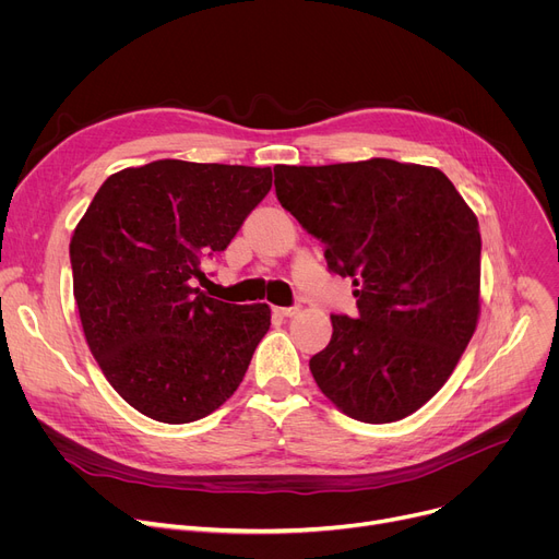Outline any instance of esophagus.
Instances as JSON below:
<instances>
[{
  "label": "esophagus",
  "instance_id": "34e87169",
  "mask_svg": "<svg viewBox=\"0 0 559 559\" xmlns=\"http://www.w3.org/2000/svg\"><path fill=\"white\" fill-rule=\"evenodd\" d=\"M278 317H295L299 312V306H287V308H274Z\"/></svg>",
  "mask_w": 559,
  "mask_h": 559
}]
</instances>
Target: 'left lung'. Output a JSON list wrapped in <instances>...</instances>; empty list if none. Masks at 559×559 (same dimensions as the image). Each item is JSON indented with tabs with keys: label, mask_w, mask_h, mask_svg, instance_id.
I'll return each mask as SVG.
<instances>
[{
	"label": "left lung",
	"mask_w": 559,
	"mask_h": 559,
	"mask_svg": "<svg viewBox=\"0 0 559 559\" xmlns=\"http://www.w3.org/2000/svg\"><path fill=\"white\" fill-rule=\"evenodd\" d=\"M276 199L350 278L358 314H331L310 371L344 415L399 421L430 401L478 321L480 230L435 167L390 158L274 167Z\"/></svg>",
	"instance_id": "obj_1"
}]
</instances>
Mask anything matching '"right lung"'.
<instances>
[{
	"mask_svg": "<svg viewBox=\"0 0 559 559\" xmlns=\"http://www.w3.org/2000/svg\"><path fill=\"white\" fill-rule=\"evenodd\" d=\"M270 188V167L154 160L108 176L87 205L70 242L81 326L138 413L190 424L240 388L270 306L211 299L192 278Z\"/></svg>",
	"mask_w": 559,
	"mask_h": 559,
	"instance_id": "1",
	"label": "right lung"
}]
</instances>
